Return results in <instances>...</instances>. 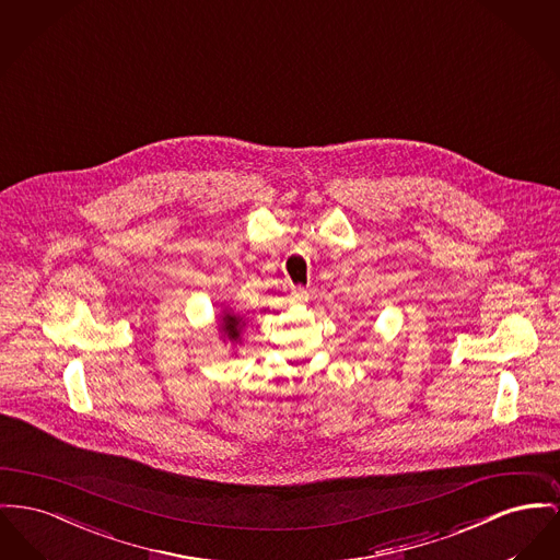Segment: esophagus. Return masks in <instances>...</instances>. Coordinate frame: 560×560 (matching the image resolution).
<instances>
[{
    "instance_id": "obj_1",
    "label": "esophagus",
    "mask_w": 560,
    "mask_h": 560,
    "mask_svg": "<svg viewBox=\"0 0 560 560\" xmlns=\"http://www.w3.org/2000/svg\"><path fill=\"white\" fill-rule=\"evenodd\" d=\"M291 295H293V299H295L298 303H303V301H307V291H305L303 287H293Z\"/></svg>"
}]
</instances>
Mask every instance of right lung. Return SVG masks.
<instances>
[{
    "label": "right lung",
    "instance_id": "obj_1",
    "mask_svg": "<svg viewBox=\"0 0 560 560\" xmlns=\"http://www.w3.org/2000/svg\"><path fill=\"white\" fill-rule=\"evenodd\" d=\"M244 320L237 314H223L221 318V331L223 336L231 341V343H240V334H242Z\"/></svg>",
    "mask_w": 560,
    "mask_h": 560
}]
</instances>
